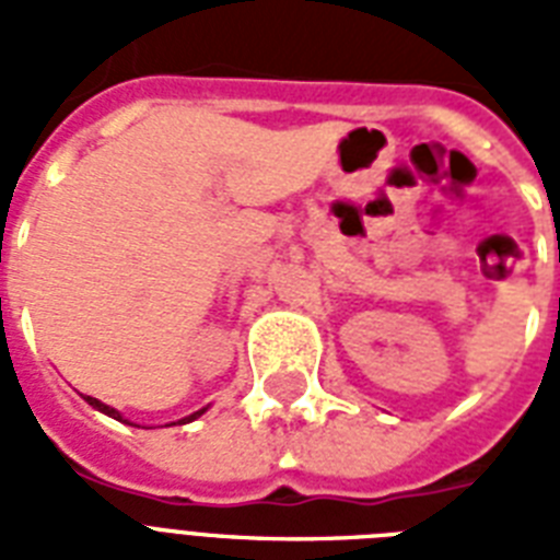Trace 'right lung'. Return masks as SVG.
I'll return each instance as SVG.
<instances>
[{
  "mask_svg": "<svg viewBox=\"0 0 560 560\" xmlns=\"http://www.w3.org/2000/svg\"><path fill=\"white\" fill-rule=\"evenodd\" d=\"M86 400H90V407H95V409H98V412H104V416H109V418H116V421H121V412H118V409L107 407V404H101L98 398H90V395H86ZM202 412H206V407L197 409V412H191V416L183 418V421H177V424H188V421H194V418H200ZM125 424H127V421H125Z\"/></svg>",
  "mask_w": 560,
  "mask_h": 560,
  "instance_id": "add662e5",
  "label": "right lung"
}]
</instances>
